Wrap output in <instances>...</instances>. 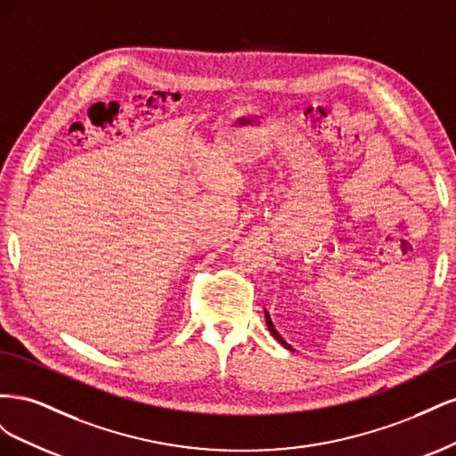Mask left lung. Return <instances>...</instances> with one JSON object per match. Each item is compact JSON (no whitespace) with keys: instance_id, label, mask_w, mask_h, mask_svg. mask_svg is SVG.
Here are the masks:
<instances>
[{"instance_id":"left-lung-1","label":"left lung","mask_w":456,"mask_h":456,"mask_svg":"<svg viewBox=\"0 0 456 456\" xmlns=\"http://www.w3.org/2000/svg\"><path fill=\"white\" fill-rule=\"evenodd\" d=\"M266 314V325H268V329H270V333H272V337L275 338V340H278L280 344H281V346H285L287 350H291V346H289V344L281 338V335L278 333V330H275V327H273V323H272V320H270V314L268 312H265Z\"/></svg>"}]
</instances>
